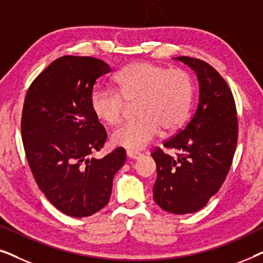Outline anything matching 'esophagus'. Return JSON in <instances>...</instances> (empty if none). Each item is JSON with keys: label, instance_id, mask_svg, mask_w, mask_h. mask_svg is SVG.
Returning <instances> with one entry per match:
<instances>
[{"label": "esophagus", "instance_id": "esophagus-1", "mask_svg": "<svg viewBox=\"0 0 263 263\" xmlns=\"http://www.w3.org/2000/svg\"><path fill=\"white\" fill-rule=\"evenodd\" d=\"M127 157L129 159H139V158H141V154L138 153V152H133V151H127Z\"/></svg>", "mask_w": 263, "mask_h": 263}]
</instances>
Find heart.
Wrapping results in <instances>:
<instances>
[{
	"label": "heart",
	"mask_w": 263,
	"mask_h": 263,
	"mask_svg": "<svg viewBox=\"0 0 263 263\" xmlns=\"http://www.w3.org/2000/svg\"><path fill=\"white\" fill-rule=\"evenodd\" d=\"M117 91L98 88L92 93L91 110L97 120L116 125L127 104H136L139 118L111 134L115 146L140 151L159 135L182 129L192 112L195 85L185 70H172L152 62H138L121 69L114 78Z\"/></svg>",
	"instance_id": "heart-1"
}]
</instances>
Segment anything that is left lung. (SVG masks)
<instances>
[{
	"label": "left lung",
	"mask_w": 263,
	"mask_h": 263,
	"mask_svg": "<svg viewBox=\"0 0 263 263\" xmlns=\"http://www.w3.org/2000/svg\"><path fill=\"white\" fill-rule=\"evenodd\" d=\"M199 81V104L184 129L164 143L177 157L160 148L152 153L157 164L153 199L164 211L188 214L200 211L215 195L231 166L238 136L236 104L220 74L203 61L181 56Z\"/></svg>",
	"instance_id": "1"
}]
</instances>
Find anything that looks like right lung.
<instances>
[{"label":"right lung","mask_w":263,"mask_h":263,"mask_svg":"<svg viewBox=\"0 0 263 263\" xmlns=\"http://www.w3.org/2000/svg\"><path fill=\"white\" fill-rule=\"evenodd\" d=\"M110 71L95 57H60L25 98L21 134L31 171L46 199L69 217H89L109 202L127 157L116 148L102 159L89 158L107 136L89 100L97 79Z\"/></svg>","instance_id":"add662e5"}]
</instances>
